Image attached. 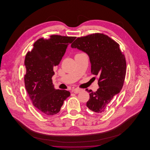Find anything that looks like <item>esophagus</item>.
Wrapping results in <instances>:
<instances>
[{
  "label": "esophagus",
  "instance_id": "obj_1",
  "mask_svg": "<svg viewBox=\"0 0 150 150\" xmlns=\"http://www.w3.org/2000/svg\"><path fill=\"white\" fill-rule=\"evenodd\" d=\"M82 91L81 89H78V88H75L72 91V92L74 93H79Z\"/></svg>",
  "mask_w": 150,
  "mask_h": 150
}]
</instances>
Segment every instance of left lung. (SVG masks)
I'll use <instances>...</instances> for the list:
<instances>
[{
    "instance_id": "left-lung-1",
    "label": "left lung",
    "mask_w": 150,
    "mask_h": 150,
    "mask_svg": "<svg viewBox=\"0 0 150 150\" xmlns=\"http://www.w3.org/2000/svg\"><path fill=\"white\" fill-rule=\"evenodd\" d=\"M71 47L88 55L92 74L99 77V88L96 92L86 89L90 95L86 106L97 114L103 115L110 102L122 88L127 69L125 56L119 45L103 34L77 38Z\"/></svg>"
}]
</instances>
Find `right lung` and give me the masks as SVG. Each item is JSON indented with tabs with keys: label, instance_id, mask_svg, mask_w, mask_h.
Segmentation results:
<instances>
[{
	"label": "right lung",
	"instance_id": "add662e5",
	"mask_svg": "<svg viewBox=\"0 0 150 150\" xmlns=\"http://www.w3.org/2000/svg\"><path fill=\"white\" fill-rule=\"evenodd\" d=\"M75 39V37L57 35L50 36L48 40L40 38L25 56V88L34 106L42 115L58 113L70 95L66 90L55 89L51 79L54 69L61 62L69 44Z\"/></svg>",
	"mask_w": 150,
	"mask_h": 150
}]
</instances>
